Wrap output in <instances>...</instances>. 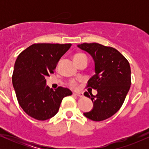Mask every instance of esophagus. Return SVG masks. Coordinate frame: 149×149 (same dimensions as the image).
<instances>
[{"label": "esophagus", "instance_id": "1", "mask_svg": "<svg viewBox=\"0 0 149 149\" xmlns=\"http://www.w3.org/2000/svg\"><path fill=\"white\" fill-rule=\"evenodd\" d=\"M73 95H76L77 97H82L83 96V93H82V92H74V93H73Z\"/></svg>", "mask_w": 149, "mask_h": 149}]
</instances>
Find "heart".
Returning <instances> with one entry per match:
<instances>
[{
	"instance_id": "heart-1",
	"label": "heart",
	"mask_w": 149,
	"mask_h": 149,
	"mask_svg": "<svg viewBox=\"0 0 149 149\" xmlns=\"http://www.w3.org/2000/svg\"><path fill=\"white\" fill-rule=\"evenodd\" d=\"M83 56H85V55H84V54H76V56H75L74 58L80 57H83ZM70 85H71V86L75 87L76 85V83L75 81H71V83H70Z\"/></svg>"
}]
</instances>
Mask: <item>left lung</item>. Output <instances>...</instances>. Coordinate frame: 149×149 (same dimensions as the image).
Instances as JSON below:
<instances>
[{"label": "left lung", "instance_id": "obj_1", "mask_svg": "<svg viewBox=\"0 0 149 149\" xmlns=\"http://www.w3.org/2000/svg\"><path fill=\"white\" fill-rule=\"evenodd\" d=\"M95 61V74L88 80L87 88L97 90V95L85 96L91 99L93 109L84 116L93 121H102L113 116L123 104L131 85L129 62L117 49L92 42L78 45Z\"/></svg>", "mask_w": 149, "mask_h": 149}]
</instances>
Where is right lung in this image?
Wrapping results in <instances>:
<instances>
[{
    "mask_svg": "<svg viewBox=\"0 0 149 149\" xmlns=\"http://www.w3.org/2000/svg\"><path fill=\"white\" fill-rule=\"evenodd\" d=\"M71 43H35L19 54L15 64L13 84L19 104L34 119L45 120L58 112L63 98L72 95L68 88L55 90L46 86L47 76L54 73Z\"/></svg>",
    "mask_w": 149,
    "mask_h": 149,
    "instance_id": "1",
    "label": "right lung"
}]
</instances>
